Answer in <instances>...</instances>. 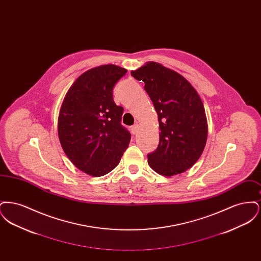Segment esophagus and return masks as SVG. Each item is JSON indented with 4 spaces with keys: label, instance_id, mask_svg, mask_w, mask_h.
Masks as SVG:
<instances>
[{
    "label": "esophagus",
    "instance_id": "1",
    "mask_svg": "<svg viewBox=\"0 0 261 261\" xmlns=\"http://www.w3.org/2000/svg\"><path fill=\"white\" fill-rule=\"evenodd\" d=\"M138 128H139L138 124H134L133 126H131V133H132L133 135L136 134L137 131H138Z\"/></svg>",
    "mask_w": 261,
    "mask_h": 261
}]
</instances>
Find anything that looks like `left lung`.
Listing matches in <instances>:
<instances>
[{
  "label": "left lung",
  "instance_id": "8db88e82",
  "mask_svg": "<svg viewBox=\"0 0 261 261\" xmlns=\"http://www.w3.org/2000/svg\"><path fill=\"white\" fill-rule=\"evenodd\" d=\"M131 75L145 83L159 116L160 144L148 154L149 166L164 176L186 171L198 162L207 139L199 94L182 75L158 62H148Z\"/></svg>",
  "mask_w": 261,
  "mask_h": 261
}]
</instances>
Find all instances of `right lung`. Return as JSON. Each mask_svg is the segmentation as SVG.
<instances>
[{
    "instance_id": "right-lung-1",
    "label": "right lung",
    "mask_w": 261,
    "mask_h": 261,
    "mask_svg": "<svg viewBox=\"0 0 261 261\" xmlns=\"http://www.w3.org/2000/svg\"><path fill=\"white\" fill-rule=\"evenodd\" d=\"M127 70L101 65L80 75L69 88L59 115V138L67 158L92 176L113 170L128 148L131 134L121 124L123 108L112 90Z\"/></svg>"
}]
</instances>
